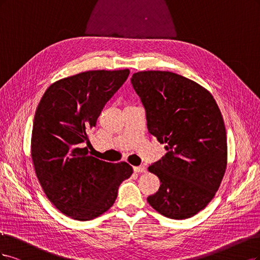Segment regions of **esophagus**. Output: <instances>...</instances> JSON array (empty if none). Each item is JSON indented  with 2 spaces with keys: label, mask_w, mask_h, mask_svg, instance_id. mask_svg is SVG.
I'll use <instances>...</instances> for the list:
<instances>
[{
  "label": "esophagus",
  "mask_w": 260,
  "mask_h": 260,
  "mask_svg": "<svg viewBox=\"0 0 260 260\" xmlns=\"http://www.w3.org/2000/svg\"><path fill=\"white\" fill-rule=\"evenodd\" d=\"M134 171H135L136 173H146L147 172V167L145 165L135 166V167H134Z\"/></svg>",
  "instance_id": "esophagus-1"
}]
</instances>
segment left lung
I'll use <instances>...</instances> for the list:
<instances>
[{"label":"left lung","instance_id":"left-lung-1","mask_svg":"<svg viewBox=\"0 0 260 260\" xmlns=\"http://www.w3.org/2000/svg\"><path fill=\"white\" fill-rule=\"evenodd\" d=\"M131 82L149 133L167 151L148 169L161 182L148 203L169 218H190L215 197L227 167L221 112L208 90L182 75L140 71Z\"/></svg>","mask_w":260,"mask_h":260}]
</instances>
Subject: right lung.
Listing matches in <instances>:
<instances>
[{"mask_svg":"<svg viewBox=\"0 0 260 260\" xmlns=\"http://www.w3.org/2000/svg\"><path fill=\"white\" fill-rule=\"evenodd\" d=\"M129 70L86 71L55 82L42 97L32 127L31 156L47 199L73 219L96 218L110 208L132 166L88 154L87 134Z\"/></svg>","mask_w":260,"mask_h":260,"instance_id":"obj_1","label":"right lung"}]
</instances>
